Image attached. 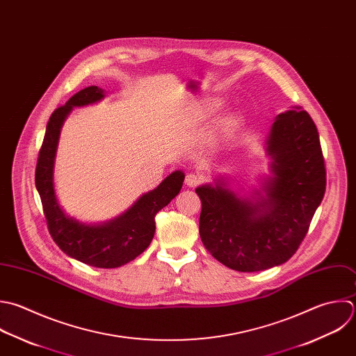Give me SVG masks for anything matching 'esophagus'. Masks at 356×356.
<instances>
[{
    "instance_id": "1",
    "label": "esophagus",
    "mask_w": 356,
    "mask_h": 356,
    "mask_svg": "<svg viewBox=\"0 0 356 356\" xmlns=\"http://www.w3.org/2000/svg\"><path fill=\"white\" fill-rule=\"evenodd\" d=\"M201 183V176L195 173H190L186 176V184L187 187H197Z\"/></svg>"
}]
</instances>
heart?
<instances>
[{
    "label": "heart",
    "mask_w": 356,
    "mask_h": 356,
    "mask_svg": "<svg viewBox=\"0 0 356 356\" xmlns=\"http://www.w3.org/2000/svg\"><path fill=\"white\" fill-rule=\"evenodd\" d=\"M226 105V98L220 97V95H213V97H208L205 99H202L197 109H195V120L197 122H202L208 118H212L213 115H216L223 106ZM243 122V113L240 111H233L229 112L226 116H223V119L220 120V130L225 134L233 133L234 130L238 129V126Z\"/></svg>",
    "instance_id": "b5f03b06"
}]
</instances>
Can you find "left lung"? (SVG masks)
Instances as JSON below:
<instances>
[{
    "label": "left lung",
    "instance_id": "left-lung-1",
    "mask_svg": "<svg viewBox=\"0 0 356 356\" xmlns=\"http://www.w3.org/2000/svg\"><path fill=\"white\" fill-rule=\"evenodd\" d=\"M269 173L245 190L226 176L195 188L200 236L209 254L237 272L287 262L304 240L326 190L318 129L301 106L275 118L265 141Z\"/></svg>",
    "mask_w": 356,
    "mask_h": 356
}]
</instances>
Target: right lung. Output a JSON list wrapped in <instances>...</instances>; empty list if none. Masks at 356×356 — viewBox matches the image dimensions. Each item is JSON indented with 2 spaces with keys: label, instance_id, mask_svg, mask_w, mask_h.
<instances>
[{
  "label": "right lung",
  "instance_id": "right-lung-1",
  "mask_svg": "<svg viewBox=\"0 0 356 356\" xmlns=\"http://www.w3.org/2000/svg\"><path fill=\"white\" fill-rule=\"evenodd\" d=\"M105 94L106 91L97 86L86 87L52 112L38 154L35 188L48 230L58 247L67 257L86 265L113 269L129 264L148 248L155 234V215L180 193L184 172L175 170L156 188L140 195L130 208L106 222L87 223L66 213L58 200L54 181L60 130L73 108L97 104L105 98Z\"/></svg>",
  "mask_w": 356,
  "mask_h": 356
}]
</instances>
